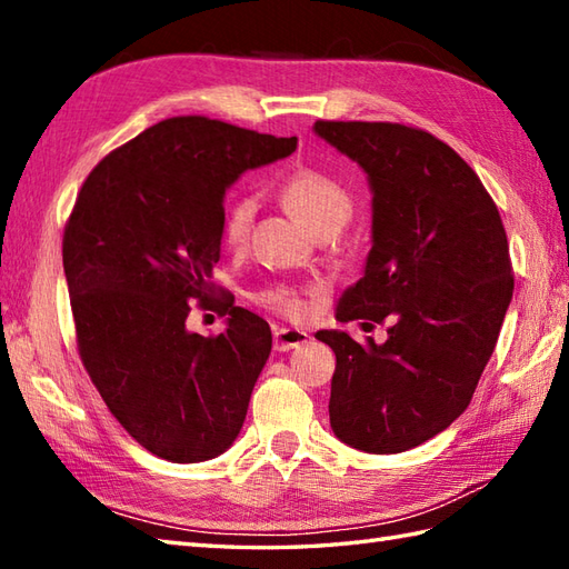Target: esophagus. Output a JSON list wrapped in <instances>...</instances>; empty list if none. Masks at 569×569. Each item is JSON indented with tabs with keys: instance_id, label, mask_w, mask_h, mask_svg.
<instances>
[{
	"instance_id": "34e87169",
	"label": "esophagus",
	"mask_w": 569,
	"mask_h": 569,
	"mask_svg": "<svg viewBox=\"0 0 569 569\" xmlns=\"http://www.w3.org/2000/svg\"><path fill=\"white\" fill-rule=\"evenodd\" d=\"M308 342V332L291 330V328H276L273 330V349L276 352H288Z\"/></svg>"
}]
</instances>
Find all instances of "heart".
I'll list each match as a JSON object with an SVG mask.
<instances>
[{"label":"heart","mask_w":569,"mask_h":569,"mask_svg":"<svg viewBox=\"0 0 569 569\" xmlns=\"http://www.w3.org/2000/svg\"><path fill=\"white\" fill-rule=\"evenodd\" d=\"M278 198L291 212L300 227L308 232L318 227H337L340 229L349 212H352V196L340 180L328 176L318 168H296L278 183ZM253 220V200L247 196H232L224 202L220 220V241L227 249H239L244 244ZM263 303L283 316L298 318L306 310L303 300L293 291L276 288L263 293Z\"/></svg>","instance_id":"obj_1"}]
</instances>
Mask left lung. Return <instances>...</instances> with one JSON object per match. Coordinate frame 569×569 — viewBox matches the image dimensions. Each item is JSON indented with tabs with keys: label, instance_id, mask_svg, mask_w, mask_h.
<instances>
[{
	"label": "left lung",
	"instance_id": "left-lung-1",
	"mask_svg": "<svg viewBox=\"0 0 569 569\" xmlns=\"http://www.w3.org/2000/svg\"><path fill=\"white\" fill-rule=\"evenodd\" d=\"M367 173L371 249L337 320H389V340L316 337L337 357L330 426L371 455L406 452L465 413L513 296L501 214L465 159L422 129L316 122Z\"/></svg>",
	"mask_w": 569,
	"mask_h": 569
}]
</instances>
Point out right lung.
I'll use <instances>...</instances> for the list:
<instances>
[{
  "instance_id": "obj_1",
  "label": "right lung",
  "mask_w": 569,
  "mask_h": 569,
  "mask_svg": "<svg viewBox=\"0 0 569 569\" xmlns=\"http://www.w3.org/2000/svg\"><path fill=\"white\" fill-rule=\"evenodd\" d=\"M296 137L171 117L92 168L63 234L78 349L94 389L141 447L168 462L222 455L271 355L269 322L232 306L224 330L186 328L210 306L224 192L291 156Z\"/></svg>"
}]
</instances>
